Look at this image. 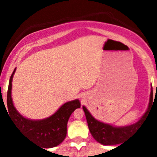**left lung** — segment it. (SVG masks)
Returning a JSON list of instances; mask_svg holds the SVG:
<instances>
[{"label": "left lung", "mask_w": 157, "mask_h": 157, "mask_svg": "<svg viewBox=\"0 0 157 157\" xmlns=\"http://www.w3.org/2000/svg\"><path fill=\"white\" fill-rule=\"evenodd\" d=\"M152 95H153L152 89H151L149 107L143 116L135 123L129 126H123V127H116L96 120L90 114V112H89L88 109L85 106H82L88 123L89 130L94 139L104 145H113L121 143L123 139L127 138L136 129L140 127L147 115L149 114V107L152 104Z\"/></svg>", "instance_id": "8db88e82"}]
</instances>
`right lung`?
<instances>
[{
  "mask_svg": "<svg viewBox=\"0 0 157 157\" xmlns=\"http://www.w3.org/2000/svg\"><path fill=\"white\" fill-rule=\"evenodd\" d=\"M15 71L16 68L10 77L7 94L8 112L12 121L23 134L37 145L46 149L57 146L66 138L67 124L71 115L76 109L81 107L79 100L66 102L54 114L43 120L27 119L16 110L12 101V82Z\"/></svg>",
  "mask_w": 157,
  "mask_h": 157,
  "instance_id": "add662e5",
  "label": "right lung"
}]
</instances>
